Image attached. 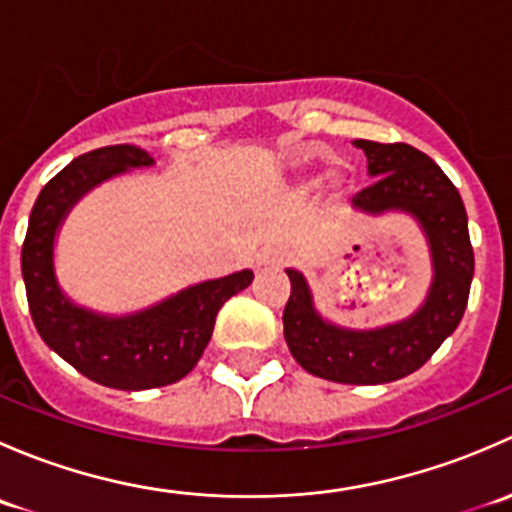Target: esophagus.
<instances>
[{"label":"esophagus","mask_w":512,"mask_h":512,"mask_svg":"<svg viewBox=\"0 0 512 512\" xmlns=\"http://www.w3.org/2000/svg\"><path fill=\"white\" fill-rule=\"evenodd\" d=\"M285 265H289V252L282 247H265L255 260L257 270H280Z\"/></svg>","instance_id":"obj_1"}]
</instances>
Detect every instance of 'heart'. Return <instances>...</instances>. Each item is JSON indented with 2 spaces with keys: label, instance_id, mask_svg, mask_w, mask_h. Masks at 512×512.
<instances>
[{
  "label": "heart",
  "instance_id": "b5f03b06",
  "mask_svg": "<svg viewBox=\"0 0 512 512\" xmlns=\"http://www.w3.org/2000/svg\"><path fill=\"white\" fill-rule=\"evenodd\" d=\"M317 183H319V178H304L302 183H299V190H304V193H307V190L317 188Z\"/></svg>",
  "mask_w": 512,
  "mask_h": 512
}]
</instances>
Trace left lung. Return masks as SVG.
Returning <instances> with one entry per match:
<instances>
[{
    "mask_svg": "<svg viewBox=\"0 0 512 512\" xmlns=\"http://www.w3.org/2000/svg\"><path fill=\"white\" fill-rule=\"evenodd\" d=\"M376 178L354 195L352 208L364 215H411L431 252V287L414 314L376 329H349L329 322L314 307L302 272L285 270L289 292L285 339L294 361L309 374L337 384H389L421 369L456 332L473 280L468 215L456 185L426 153L406 143L354 141Z\"/></svg>",
    "mask_w": 512,
    "mask_h": 512,
    "instance_id": "left-lung-1",
    "label": "left lung"
}]
</instances>
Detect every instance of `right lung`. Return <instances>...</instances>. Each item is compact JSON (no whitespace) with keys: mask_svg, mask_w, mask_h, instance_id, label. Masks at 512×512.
Listing matches in <instances>:
<instances>
[{"mask_svg":"<svg viewBox=\"0 0 512 512\" xmlns=\"http://www.w3.org/2000/svg\"><path fill=\"white\" fill-rule=\"evenodd\" d=\"M153 163L136 146H106L71 160L41 188L22 247V277L39 337L76 371L108 389H156L190 374L213 337L220 307L255 277L252 270H240L198 282L131 314L94 312L61 289L54 245L71 208L96 185Z\"/></svg>","mask_w":512,"mask_h":512,"instance_id":"obj_1","label":"right lung"}]
</instances>
